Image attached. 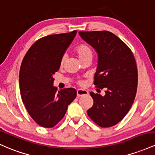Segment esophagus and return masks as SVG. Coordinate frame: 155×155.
Masks as SVG:
<instances>
[{
	"label": "esophagus",
	"mask_w": 155,
	"mask_h": 155,
	"mask_svg": "<svg viewBox=\"0 0 155 155\" xmlns=\"http://www.w3.org/2000/svg\"><path fill=\"white\" fill-rule=\"evenodd\" d=\"M76 93H77V97H80V96H84V95H87L88 94L87 91H85V90H81V89L77 90Z\"/></svg>",
	"instance_id": "1"
}]
</instances>
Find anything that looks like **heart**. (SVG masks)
Here are the masks:
<instances>
[{
    "instance_id": "heart-1",
    "label": "heart",
    "mask_w": 155,
    "mask_h": 155,
    "mask_svg": "<svg viewBox=\"0 0 155 155\" xmlns=\"http://www.w3.org/2000/svg\"><path fill=\"white\" fill-rule=\"evenodd\" d=\"M74 52L75 54L77 55V57H79V60L81 62L82 61L86 60V59H93V48H92L91 46L90 45L87 43H80L79 45H78L77 46L74 48ZM66 57L65 56H63V57L61 58L60 60V67H62V66L64 64V62H65ZM78 84H82L83 81H78Z\"/></svg>"
}]
</instances>
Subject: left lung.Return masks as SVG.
I'll return each mask as SVG.
<instances>
[{"mask_svg":"<svg viewBox=\"0 0 155 155\" xmlns=\"http://www.w3.org/2000/svg\"><path fill=\"white\" fill-rule=\"evenodd\" d=\"M81 38L96 49L98 67L94 76L97 91L91 92L93 105L88 116L101 127L117 124L125 117L135 100L137 87V68L131 49L107 31H79Z\"/></svg>","mask_w":155,"mask_h":155,"instance_id":"8db88e82","label":"left lung"}]
</instances>
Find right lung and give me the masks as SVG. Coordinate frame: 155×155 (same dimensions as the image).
<instances>
[{
	"label": "right lung",
	"instance_id": "add662e5",
	"mask_svg": "<svg viewBox=\"0 0 155 155\" xmlns=\"http://www.w3.org/2000/svg\"><path fill=\"white\" fill-rule=\"evenodd\" d=\"M76 32L75 30L39 39L28 49L21 63L20 96L30 116L42 127L57 125L76 97L74 88L57 92L53 86V76L59 69L61 58Z\"/></svg>",
	"mask_w": 155,
	"mask_h": 155
}]
</instances>
